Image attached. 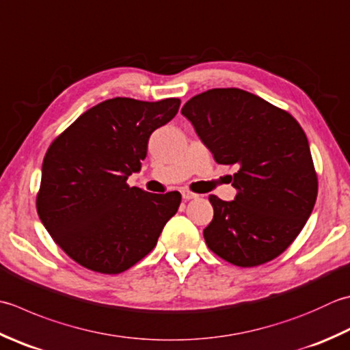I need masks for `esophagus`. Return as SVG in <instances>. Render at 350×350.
Instances as JSON below:
<instances>
[{"instance_id": "1", "label": "esophagus", "mask_w": 350, "mask_h": 350, "mask_svg": "<svg viewBox=\"0 0 350 350\" xmlns=\"http://www.w3.org/2000/svg\"><path fill=\"white\" fill-rule=\"evenodd\" d=\"M182 197L185 198V200H193V198H197L198 196L194 194V193H191V191H188V189H183L182 191Z\"/></svg>"}]
</instances>
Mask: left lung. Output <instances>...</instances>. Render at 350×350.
<instances>
[{
    "label": "left lung",
    "mask_w": 350,
    "mask_h": 350,
    "mask_svg": "<svg viewBox=\"0 0 350 350\" xmlns=\"http://www.w3.org/2000/svg\"><path fill=\"white\" fill-rule=\"evenodd\" d=\"M182 115L224 165H237L232 202L209 196L214 218L203 230L224 261L255 267L296 239L317 198L306 135L293 116L255 94L217 88L185 103Z\"/></svg>",
    "instance_id": "1"
}]
</instances>
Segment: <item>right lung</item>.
Here are the masks:
<instances>
[{"label": "right lung", "mask_w": 350, "mask_h": 350, "mask_svg": "<svg viewBox=\"0 0 350 350\" xmlns=\"http://www.w3.org/2000/svg\"><path fill=\"white\" fill-rule=\"evenodd\" d=\"M179 98L116 97L81 113L48 148L36 198L40 221L75 262L105 275L148 255L182 200L180 193L130 188L148 138L179 111Z\"/></svg>", "instance_id": "right-lung-1"}]
</instances>
